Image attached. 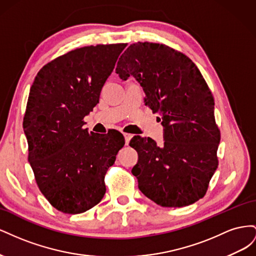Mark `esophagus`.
I'll use <instances>...</instances> for the list:
<instances>
[{"label":"esophagus","mask_w":256,"mask_h":256,"mask_svg":"<svg viewBox=\"0 0 256 256\" xmlns=\"http://www.w3.org/2000/svg\"><path fill=\"white\" fill-rule=\"evenodd\" d=\"M124 136H125V142H126V145H128V144H129V142H130V138H132V134H124Z\"/></svg>","instance_id":"esophagus-1"}]
</instances>
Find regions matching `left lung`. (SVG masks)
Masks as SVG:
<instances>
[{"mask_svg":"<svg viewBox=\"0 0 256 256\" xmlns=\"http://www.w3.org/2000/svg\"><path fill=\"white\" fill-rule=\"evenodd\" d=\"M120 79L141 84L145 104L161 115L162 147L152 138H132L138 152L132 168L138 189L164 207H184L202 198L219 164L220 130L214 100L196 64L184 53L157 42L131 44L116 66Z\"/></svg>","mask_w":256,"mask_h":256,"instance_id":"8db88e82","label":"left lung"}]
</instances>
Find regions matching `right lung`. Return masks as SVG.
I'll return each instance as SVG.
<instances>
[{
  "label": "right lung",
  "instance_id": "right-lung-1",
  "mask_svg": "<svg viewBox=\"0 0 256 256\" xmlns=\"http://www.w3.org/2000/svg\"><path fill=\"white\" fill-rule=\"evenodd\" d=\"M127 44L88 46L46 64L30 86L23 118L36 184L58 210L76 214L102 200L104 176L125 144L118 131L88 132L84 118Z\"/></svg>",
  "mask_w": 256,
  "mask_h": 256
}]
</instances>
